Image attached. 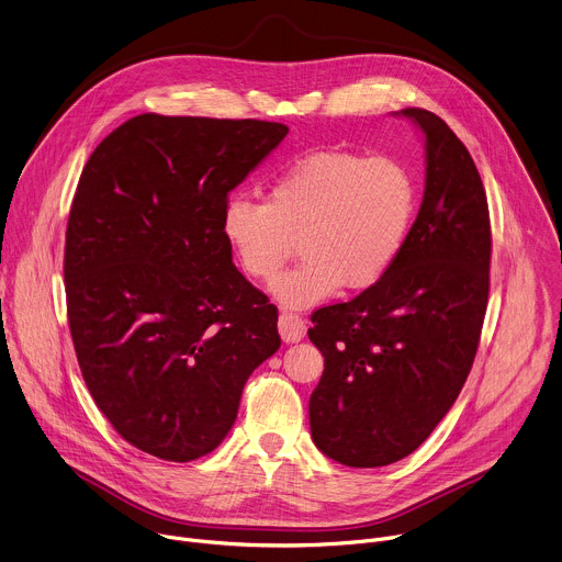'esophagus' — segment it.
Returning <instances> with one entry per match:
<instances>
[{
	"label": "esophagus",
	"mask_w": 562,
	"mask_h": 562,
	"mask_svg": "<svg viewBox=\"0 0 562 562\" xmlns=\"http://www.w3.org/2000/svg\"><path fill=\"white\" fill-rule=\"evenodd\" d=\"M278 329L284 342H300L306 334V325L304 319L297 313L291 311H282L278 317Z\"/></svg>",
	"instance_id": "obj_1"
}]
</instances>
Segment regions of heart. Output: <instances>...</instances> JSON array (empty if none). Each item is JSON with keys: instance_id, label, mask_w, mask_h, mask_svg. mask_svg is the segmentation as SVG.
<instances>
[{"instance_id": "b5f03b06", "label": "heart", "mask_w": 562, "mask_h": 562, "mask_svg": "<svg viewBox=\"0 0 562 562\" xmlns=\"http://www.w3.org/2000/svg\"><path fill=\"white\" fill-rule=\"evenodd\" d=\"M418 213V182L405 159L356 150H319L280 171L267 202L233 195L222 233L239 269L273 282L293 254L302 262L278 284L286 306H308L340 286L380 282L403 254Z\"/></svg>"}]
</instances>
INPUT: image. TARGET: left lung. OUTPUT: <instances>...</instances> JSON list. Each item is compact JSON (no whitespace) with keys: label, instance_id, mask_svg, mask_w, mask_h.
<instances>
[{"label":"left lung","instance_id":"1","mask_svg":"<svg viewBox=\"0 0 562 562\" xmlns=\"http://www.w3.org/2000/svg\"><path fill=\"white\" fill-rule=\"evenodd\" d=\"M427 139V184L393 269L349 302L311 313L325 371L308 400L315 447L347 467L416 451L471 371L490 300L492 222L464 144L431 111L405 109Z\"/></svg>","mask_w":562,"mask_h":562}]
</instances>
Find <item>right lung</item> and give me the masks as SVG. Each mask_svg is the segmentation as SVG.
<instances>
[{"instance_id":"right-lung-1","label":"right lung","mask_w":562,"mask_h":562,"mask_svg":"<svg viewBox=\"0 0 562 562\" xmlns=\"http://www.w3.org/2000/svg\"><path fill=\"white\" fill-rule=\"evenodd\" d=\"M286 133L142 113L79 178L64 247L68 329L95 405L139 451L171 462L213 451L247 378L280 347L278 306L235 269L222 211Z\"/></svg>"}]
</instances>
